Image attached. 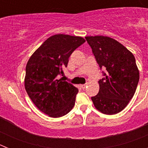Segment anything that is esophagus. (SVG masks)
Segmentation results:
<instances>
[{"mask_svg": "<svg viewBox=\"0 0 148 148\" xmlns=\"http://www.w3.org/2000/svg\"><path fill=\"white\" fill-rule=\"evenodd\" d=\"M87 84H82V85H81V87H82V88L84 90V89H85V88H86V87H87Z\"/></svg>", "mask_w": 148, "mask_h": 148, "instance_id": "esophagus-1", "label": "esophagus"}]
</instances>
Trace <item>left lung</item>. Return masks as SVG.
<instances>
[{"label": "left lung", "instance_id": "1", "mask_svg": "<svg viewBox=\"0 0 148 148\" xmlns=\"http://www.w3.org/2000/svg\"><path fill=\"white\" fill-rule=\"evenodd\" d=\"M87 43L102 71L104 78L99 81V91L91 97L100 112L113 115L125 108L135 93L139 72L135 57L125 47L106 36H87Z\"/></svg>", "mask_w": 148, "mask_h": 148}]
</instances>
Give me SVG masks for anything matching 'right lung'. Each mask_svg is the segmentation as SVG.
<instances>
[{
    "instance_id": "1",
    "label": "right lung",
    "mask_w": 148,
    "mask_h": 148,
    "mask_svg": "<svg viewBox=\"0 0 148 148\" xmlns=\"http://www.w3.org/2000/svg\"><path fill=\"white\" fill-rule=\"evenodd\" d=\"M85 42L82 37L58 34L49 37L30 57L24 84L35 105L50 117L67 114L74 107L78 88L59 78L73 51Z\"/></svg>"
}]
</instances>
